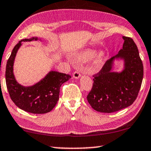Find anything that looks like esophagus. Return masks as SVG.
<instances>
[{"instance_id": "1", "label": "esophagus", "mask_w": 151, "mask_h": 151, "mask_svg": "<svg viewBox=\"0 0 151 151\" xmlns=\"http://www.w3.org/2000/svg\"><path fill=\"white\" fill-rule=\"evenodd\" d=\"M81 74L80 73V72L78 70H76L73 73V77L75 78H78L81 76Z\"/></svg>"}]
</instances>
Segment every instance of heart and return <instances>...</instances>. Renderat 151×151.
Wrapping results in <instances>:
<instances>
[{"instance_id": "obj_1", "label": "heart", "mask_w": 151, "mask_h": 151, "mask_svg": "<svg viewBox=\"0 0 151 151\" xmlns=\"http://www.w3.org/2000/svg\"><path fill=\"white\" fill-rule=\"evenodd\" d=\"M96 53H97L96 49H85L76 55V60L79 62H89L94 58ZM106 58V52L105 51H101L97 54L96 59L94 60V66L96 68H99L102 67Z\"/></svg>"}]
</instances>
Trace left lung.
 <instances>
[{"mask_svg":"<svg viewBox=\"0 0 151 151\" xmlns=\"http://www.w3.org/2000/svg\"><path fill=\"white\" fill-rule=\"evenodd\" d=\"M123 48L105 62L100 72L93 75V86L87 101L96 111L111 113L129 106L138 95L142 82L144 68L138 49L132 38L123 37ZM115 58L124 60L121 73L111 72Z\"/></svg>","mask_w":151,"mask_h":151,"instance_id":"obj_1","label":"left lung"}]
</instances>
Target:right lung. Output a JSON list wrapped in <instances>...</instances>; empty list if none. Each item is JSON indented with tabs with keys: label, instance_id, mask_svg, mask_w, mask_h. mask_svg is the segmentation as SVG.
<instances>
[{
	"label": "right lung",
	"instance_id": "1",
	"mask_svg": "<svg viewBox=\"0 0 151 151\" xmlns=\"http://www.w3.org/2000/svg\"><path fill=\"white\" fill-rule=\"evenodd\" d=\"M37 37L22 39L14 47L6 66V85L10 98L20 109L33 114L50 112L59 100L60 89L63 83L71 78L70 75L51 71L43 79L30 87H24L15 80L13 72V62L22 42L37 40Z\"/></svg>",
	"mask_w": 151,
	"mask_h": 151
}]
</instances>
